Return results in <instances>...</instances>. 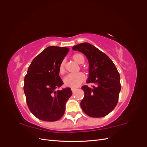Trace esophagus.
<instances>
[{"label":"esophagus","instance_id":"1","mask_svg":"<svg viewBox=\"0 0 147 147\" xmlns=\"http://www.w3.org/2000/svg\"><path fill=\"white\" fill-rule=\"evenodd\" d=\"M71 90H72V91L73 92H74L75 91L77 90V88H71Z\"/></svg>","mask_w":147,"mask_h":147}]
</instances>
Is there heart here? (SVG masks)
<instances>
[{
  "instance_id": "obj_1",
  "label": "heart",
  "mask_w": 147,
  "mask_h": 147,
  "mask_svg": "<svg viewBox=\"0 0 147 147\" xmlns=\"http://www.w3.org/2000/svg\"><path fill=\"white\" fill-rule=\"evenodd\" d=\"M72 59L74 61L79 64L84 63V59L82 55L80 53H75L72 56ZM65 61H61L59 65V73L61 75H64L65 72ZM85 80V75L82 72H78L75 74H69L64 78V83L65 85L72 88L78 87Z\"/></svg>"
}]
</instances>
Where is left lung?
I'll use <instances>...</instances> for the list:
<instances>
[{"label":"left lung","instance_id":"left-lung-1","mask_svg":"<svg viewBox=\"0 0 147 147\" xmlns=\"http://www.w3.org/2000/svg\"><path fill=\"white\" fill-rule=\"evenodd\" d=\"M72 50L83 53L90 64L88 83L92 88L82 87L84 96L81 107L88 116L100 118L107 115L117 105L121 86L118 70L112 61L104 53L88 43L72 47Z\"/></svg>","mask_w":147,"mask_h":147}]
</instances>
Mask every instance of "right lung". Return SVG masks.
<instances>
[{
	"label": "right lung",
	"instance_id": "add662e5",
	"mask_svg": "<svg viewBox=\"0 0 147 147\" xmlns=\"http://www.w3.org/2000/svg\"><path fill=\"white\" fill-rule=\"evenodd\" d=\"M69 48L51 46L37 56L24 77L26 102L34 116L44 121H56L63 116L65 103L72 92L70 88L56 90L64 84L59 65Z\"/></svg>",
	"mask_w": 147,
	"mask_h": 147
}]
</instances>
